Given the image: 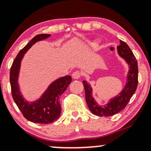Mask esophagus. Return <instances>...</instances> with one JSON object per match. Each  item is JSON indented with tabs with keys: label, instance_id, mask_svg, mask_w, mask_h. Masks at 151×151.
<instances>
[{
	"label": "esophagus",
	"instance_id": "obj_1",
	"mask_svg": "<svg viewBox=\"0 0 151 151\" xmlns=\"http://www.w3.org/2000/svg\"><path fill=\"white\" fill-rule=\"evenodd\" d=\"M80 77H81V74H80V72H78V71H76V72H73V74H72V78L74 79H79Z\"/></svg>",
	"mask_w": 151,
	"mask_h": 151
}]
</instances>
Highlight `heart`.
<instances>
[{"mask_svg": "<svg viewBox=\"0 0 151 151\" xmlns=\"http://www.w3.org/2000/svg\"><path fill=\"white\" fill-rule=\"evenodd\" d=\"M98 44H99V41L97 40H92L91 42H90L89 43V46L91 47H95L98 45Z\"/></svg>", "mask_w": 151, "mask_h": 151, "instance_id": "heart-1", "label": "heart"}]
</instances>
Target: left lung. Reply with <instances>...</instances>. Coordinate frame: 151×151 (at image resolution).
Segmentation results:
<instances>
[{
	"instance_id": "obj_1",
	"label": "left lung",
	"mask_w": 151,
	"mask_h": 151,
	"mask_svg": "<svg viewBox=\"0 0 151 151\" xmlns=\"http://www.w3.org/2000/svg\"><path fill=\"white\" fill-rule=\"evenodd\" d=\"M117 52L129 65V72L126 77L127 81L119 94L111 99L106 104L100 106L93 97V89L90 84L86 81H82L88 107L91 113L99 116H111L123 110L132 97L138 86V62L131 50L125 42L120 40V45L117 46Z\"/></svg>"
}]
</instances>
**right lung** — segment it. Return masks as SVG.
I'll use <instances>...</instances> for the list:
<instances>
[{
    "instance_id": "add662e5",
    "label": "right lung",
    "mask_w": 151,
    "mask_h": 151,
    "mask_svg": "<svg viewBox=\"0 0 151 151\" xmlns=\"http://www.w3.org/2000/svg\"><path fill=\"white\" fill-rule=\"evenodd\" d=\"M50 36V34H40L35 36L19 52L10 68V82L13 100L25 119L36 124H51L60 117L61 106L59 98L72 81L70 75L58 78L48 86L40 97L32 101L26 100L20 91L18 79L24 55L34 44L47 39Z\"/></svg>"
}]
</instances>
